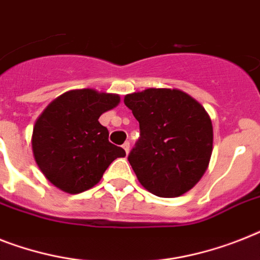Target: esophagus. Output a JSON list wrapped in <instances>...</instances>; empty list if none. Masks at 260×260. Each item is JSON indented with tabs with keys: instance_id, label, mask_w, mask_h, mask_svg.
I'll use <instances>...</instances> for the list:
<instances>
[{
	"instance_id": "34e87169",
	"label": "esophagus",
	"mask_w": 260,
	"mask_h": 260,
	"mask_svg": "<svg viewBox=\"0 0 260 260\" xmlns=\"http://www.w3.org/2000/svg\"><path fill=\"white\" fill-rule=\"evenodd\" d=\"M123 148H124V151H125L126 155H128V152H129V148H131V145H129V143H128V141H125V143H124Z\"/></svg>"
}]
</instances>
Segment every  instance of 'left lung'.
Instances as JSON below:
<instances>
[{
  "label": "left lung",
  "instance_id": "8db88e82",
  "mask_svg": "<svg viewBox=\"0 0 260 260\" xmlns=\"http://www.w3.org/2000/svg\"><path fill=\"white\" fill-rule=\"evenodd\" d=\"M124 103L140 125L128 155L140 184L160 198H176L206 172L212 153V123L189 94L149 88L126 94Z\"/></svg>",
  "mask_w": 260,
  "mask_h": 260
}]
</instances>
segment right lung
Listing matches in <instances>:
<instances>
[{
  "label": "right lung",
  "instance_id": "obj_1",
  "mask_svg": "<svg viewBox=\"0 0 260 260\" xmlns=\"http://www.w3.org/2000/svg\"><path fill=\"white\" fill-rule=\"evenodd\" d=\"M119 101L117 94L71 90L52 101L37 119L31 137L33 155L57 188L68 193L92 188L113 160L125 156L99 123V117Z\"/></svg>",
  "mask_w": 260,
  "mask_h": 260
}]
</instances>
